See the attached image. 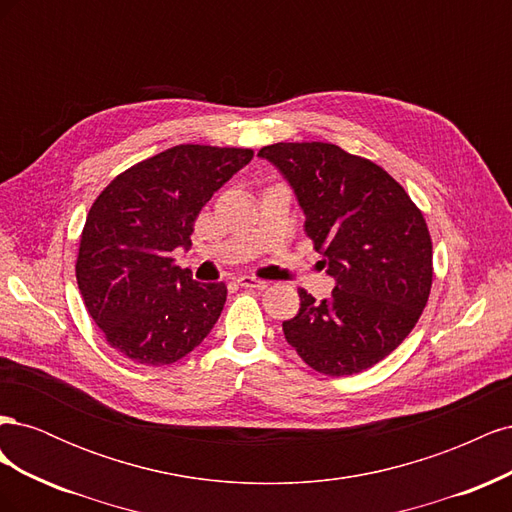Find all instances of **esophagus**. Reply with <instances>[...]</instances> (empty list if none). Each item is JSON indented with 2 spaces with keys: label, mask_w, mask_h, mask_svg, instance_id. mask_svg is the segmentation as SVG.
Segmentation results:
<instances>
[{
  "label": "esophagus",
  "mask_w": 512,
  "mask_h": 512,
  "mask_svg": "<svg viewBox=\"0 0 512 512\" xmlns=\"http://www.w3.org/2000/svg\"><path fill=\"white\" fill-rule=\"evenodd\" d=\"M237 282H239V286H243V288H258V290L267 288V282H265V280H258V277H254V275H241Z\"/></svg>",
  "instance_id": "34e87169"
}]
</instances>
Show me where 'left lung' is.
Segmentation results:
<instances>
[{
    "mask_svg": "<svg viewBox=\"0 0 512 512\" xmlns=\"http://www.w3.org/2000/svg\"><path fill=\"white\" fill-rule=\"evenodd\" d=\"M280 168L305 213V232L335 277L329 299L299 290L286 342L324 376H352L389 356L429 299V228L408 192L378 164L331 143L258 151Z\"/></svg>",
    "mask_w": 512,
    "mask_h": 512,
    "instance_id": "obj_1",
    "label": "left lung"
}]
</instances>
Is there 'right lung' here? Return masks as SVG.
<instances>
[{
    "instance_id": "add662e5",
    "label": "right lung",
    "mask_w": 512,
    "mask_h": 512,
    "mask_svg": "<svg viewBox=\"0 0 512 512\" xmlns=\"http://www.w3.org/2000/svg\"><path fill=\"white\" fill-rule=\"evenodd\" d=\"M254 158L252 149L177 145L123 170L91 205L76 284L108 346L138 365H170L218 322L226 284H200L170 252L192 245L211 196Z\"/></svg>"
}]
</instances>
